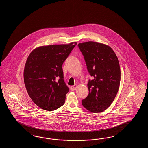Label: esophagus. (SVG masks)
Here are the masks:
<instances>
[{"mask_svg": "<svg viewBox=\"0 0 148 148\" xmlns=\"http://www.w3.org/2000/svg\"><path fill=\"white\" fill-rule=\"evenodd\" d=\"M77 85H73V86H72L70 87V89H71V91H73V90H75L77 89Z\"/></svg>", "mask_w": 148, "mask_h": 148, "instance_id": "34e87169", "label": "esophagus"}]
</instances>
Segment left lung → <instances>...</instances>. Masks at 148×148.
<instances>
[{
	"label": "left lung",
	"mask_w": 148,
	"mask_h": 148,
	"mask_svg": "<svg viewBox=\"0 0 148 148\" xmlns=\"http://www.w3.org/2000/svg\"><path fill=\"white\" fill-rule=\"evenodd\" d=\"M87 68L92 80H89L88 96L82 100L86 109L100 113L110 107L120 87L121 69L116 54L105 44L92 41L79 43Z\"/></svg>",
	"instance_id": "obj_1"
}]
</instances>
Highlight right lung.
Listing matches in <instances>:
<instances>
[{"label": "right lung", "mask_w": 148, "mask_h": 148, "mask_svg": "<svg viewBox=\"0 0 148 148\" xmlns=\"http://www.w3.org/2000/svg\"><path fill=\"white\" fill-rule=\"evenodd\" d=\"M76 44L42 46L28 56L24 71V84L28 95L38 107L51 111L64 104L69 90L63 79L62 64Z\"/></svg>", "instance_id": "obj_1"}]
</instances>
